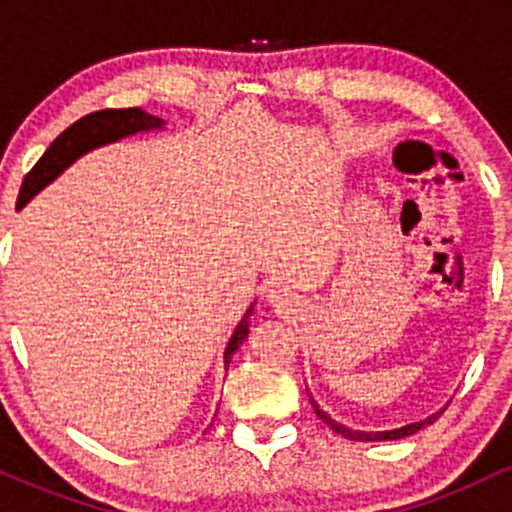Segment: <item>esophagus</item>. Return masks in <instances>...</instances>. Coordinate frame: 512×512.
Listing matches in <instances>:
<instances>
[{"label": "esophagus", "mask_w": 512, "mask_h": 512, "mask_svg": "<svg viewBox=\"0 0 512 512\" xmlns=\"http://www.w3.org/2000/svg\"><path fill=\"white\" fill-rule=\"evenodd\" d=\"M267 298H269V303H272L274 308H279V310H289L291 303H293L289 289H284V286H274V289L269 291Z\"/></svg>", "instance_id": "obj_1"}]
</instances>
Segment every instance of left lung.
<instances>
[{
    "label": "left lung",
    "mask_w": 512,
    "mask_h": 512,
    "mask_svg": "<svg viewBox=\"0 0 512 512\" xmlns=\"http://www.w3.org/2000/svg\"><path fill=\"white\" fill-rule=\"evenodd\" d=\"M310 404H313V409H315V414L320 416L322 421H325L327 426L332 428L334 433H339V436H344V438H349V440H363V443H370V440H397V438H407V436H414L416 431H421V428L424 426H428V424H433V421L438 419V414H433V416H428V419H424V421H419V424H407V426H402V428H395V431H378V433H366V431H354V428H349V426H344V424H339V421H334L330 414H327V411H322L320 407H317V402L313 397H310Z\"/></svg>",
    "instance_id": "1"
}]
</instances>
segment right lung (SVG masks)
<instances>
[{"label": "right lung", "instance_id": "add662e5", "mask_svg": "<svg viewBox=\"0 0 512 512\" xmlns=\"http://www.w3.org/2000/svg\"><path fill=\"white\" fill-rule=\"evenodd\" d=\"M166 122L161 117L144 113L142 108H122V110H98L81 120H76L72 127H67L55 142L50 144V149L40 156V161L31 168V173L23 178L21 195H19V207L38 195L43 187H48L64 168H69L76 158L88 154L91 149H98L103 144H113L117 139L129 137V134L137 132H149V129H163ZM250 315L252 308L245 313L243 320L238 322L236 332L228 339L226 351H223V363H231L233 354L238 351V346L245 342L250 332Z\"/></svg>", "mask_w": 512, "mask_h": 512}]
</instances>
